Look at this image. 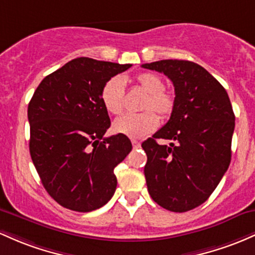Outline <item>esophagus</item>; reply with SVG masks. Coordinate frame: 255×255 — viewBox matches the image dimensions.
Segmentation results:
<instances>
[{"label": "esophagus", "mask_w": 255, "mask_h": 255, "mask_svg": "<svg viewBox=\"0 0 255 255\" xmlns=\"http://www.w3.org/2000/svg\"><path fill=\"white\" fill-rule=\"evenodd\" d=\"M131 142H132V147L135 148V149H137V148L141 147V143H139L138 141H136V139H132V141H131Z\"/></svg>", "instance_id": "obj_1"}]
</instances>
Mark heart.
I'll return each instance as SVG.
<instances>
[{"label": "heart", "mask_w": 255, "mask_h": 255, "mask_svg": "<svg viewBox=\"0 0 255 255\" xmlns=\"http://www.w3.org/2000/svg\"><path fill=\"white\" fill-rule=\"evenodd\" d=\"M135 84L145 94L141 104V110L145 111L138 114H125L116 119L113 123V131L130 138H141L154 131L158 125V118L154 112L161 118H166L172 113L174 97L164 89V81L155 73L144 72L138 74L135 77ZM124 96V82L120 77H112L102 88V104L106 111L112 114L123 112Z\"/></svg>", "instance_id": "b5f03b06"}]
</instances>
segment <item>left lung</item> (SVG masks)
<instances>
[{
	"instance_id": "8db88e82",
	"label": "left lung",
	"mask_w": 255,
	"mask_h": 255,
	"mask_svg": "<svg viewBox=\"0 0 255 255\" xmlns=\"http://www.w3.org/2000/svg\"><path fill=\"white\" fill-rule=\"evenodd\" d=\"M171 79L170 120L142 143L144 176L151 199L165 210L187 212L213 193L231 160L235 114L227 90L202 66L187 60L142 65ZM170 139V146L156 139Z\"/></svg>"
}]
</instances>
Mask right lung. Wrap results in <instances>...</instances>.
<instances>
[{
    "label": "right lung",
    "mask_w": 255,
    "mask_h": 255,
    "mask_svg": "<svg viewBox=\"0 0 255 255\" xmlns=\"http://www.w3.org/2000/svg\"><path fill=\"white\" fill-rule=\"evenodd\" d=\"M130 64L77 58L41 82L27 108L30 154L48 194L68 210L91 212L117 188L114 168L131 149L111 127L101 100L106 82Z\"/></svg>",
    "instance_id": "1"
}]
</instances>
